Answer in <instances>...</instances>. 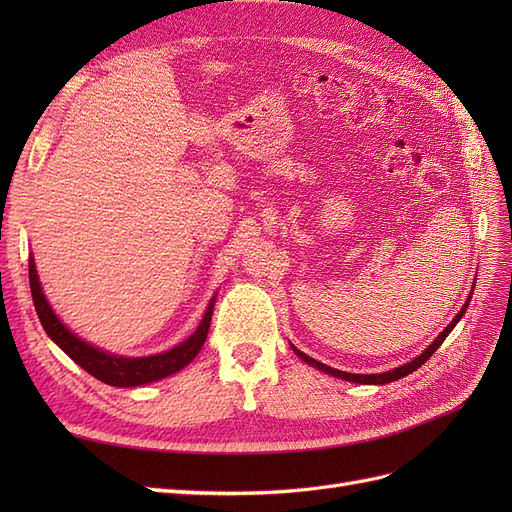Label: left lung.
<instances>
[{"mask_svg": "<svg viewBox=\"0 0 512 512\" xmlns=\"http://www.w3.org/2000/svg\"><path fill=\"white\" fill-rule=\"evenodd\" d=\"M474 286H476V280H474ZM472 294V292H470ZM470 299L472 297H468V301L463 303V307L459 309V314L451 320V324H448V327H444V331L433 339V342L416 356V359H412L410 363H404V365H399V367H395V369H389V371H382V374H350V371H339V369H333V367H329V365H324V363H320V361H316V359H312V356H307L305 352H301L299 348H294L292 344H290V348H292V352L299 356L301 361H305L307 365H312V367H316V369H320V371H324V374H329V376H333V378H339V380H348V382H356V384H389V382H395V380H399V378H404V376H408V374H412V371H416L418 367H421L429 356L436 352L440 346H442V342L444 339L448 337V333H451L453 329H455V324L463 318V314H466V309H468V305H470Z\"/></svg>", "mask_w": 512, "mask_h": 512, "instance_id": "obj_1", "label": "left lung"}]
</instances>
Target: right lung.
<instances>
[{
	"mask_svg": "<svg viewBox=\"0 0 512 512\" xmlns=\"http://www.w3.org/2000/svg\"><path fill=\"white\" fill-rule=\"evenodd\" d=\"M29 288H32V299L46 335H49L76 365H81L87 374L98 378L104 384L119 386V389H134V386L158 382L166 376L177 374L183 367H188L194 361V356L200 352V348L205 346L215 305L213 297L196 331L175 348L149 356H119L85 342V339L72 333L66 324L59 320L42 290L34 256H29Z\"/></svg>",
	"mask_w": 512,
	"mask_h": 512,
	"instance_id": "add662e5",
	"label": "right lung"
}]
</instances>
